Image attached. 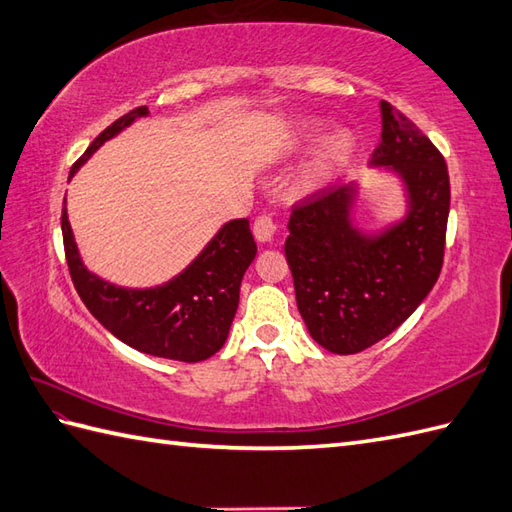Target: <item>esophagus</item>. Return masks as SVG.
I'll use <instances>...</instances> for the list:
<instances>
[{
  "instance_id": "1",
  "label": "esophagus",
  "mask_w": 512,
  "mask_h": 512,
  "mask_svg": "<svg viewBox=\"0 0 512 512\" xmlns=\"http://www.w3.org/2000/svg\"><path fill=\"white\" fill-rule=\"evenodd\" d=\"M253 233L259 242H270L277 233V224L272 220V216H268V213H261V216H257L253 222Z\"/></svg>"
}]
</instances>
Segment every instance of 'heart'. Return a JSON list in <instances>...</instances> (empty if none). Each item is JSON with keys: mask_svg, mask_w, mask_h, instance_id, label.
I'll use <instances>...</instances> for the list:
<instances>
[{"mask_svg": "<svg viewBox=\"0 0 512 512\" xmlns=\"http://www.w3.org/2000/svg\"><path fill=\"white\" fill-rule=\"evenodd\" d=\"M349 150V139L344 135L329 137L320 150L316 152L314 163H312V181L320 183L334 174V170L342 163L344 154Z\"/></svg>", "mask_w": 512, "mask_h": 512, "instance_id": "1", "label": "heart"}]
</instances>
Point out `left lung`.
Returning a JSON list of instances; mask_svg holds the SVG:
<instances>
[{
    "label": "left lung",
    "instance_id": "left-lung-1",
    "mask_svg": "<svg viewBox=\"0 0 512 512\" xmlns=\"http://www.w3.org/2000/svg\"><path fill=\"white\" fill-rule=\"evenodd\" d=\"M375 165L406 183L408 216L368 237L351 224L353 185L325 187L294 205L285 240L296 305L312 338L331 353H360L390 336L441 275L449 174L417 124L382 100Z\"/></svg>",
    "mask_w": 512,
    "mask_h": 512
}]
</instances>
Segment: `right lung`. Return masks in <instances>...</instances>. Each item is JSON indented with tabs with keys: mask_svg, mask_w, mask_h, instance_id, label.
Wrapping results in <instances>:
<instances>
[{
	"mask_svg": "<svg viewBox=\"0 0 512 512\" xmlns=\"http://www.w3.org/2000/svg\"><path fill=\"white\" fill-rule=\"evenodd\" d=\"M144 115H148V106H137L104 128L74 163L69 176H74L106 139ZM61 229L69 275L78 296L87 310L128 347L157 358L202 362L227 342L240 303L242 277L257 255L246 218L224 224L192 266L172 281L148 290L117 288L91 275L78 255L65 207Z\"/></svg>",
	"mask_w": 512,
	"mask_h": 512,
	"instance_id": "obj_1",
	"label": "right lung"
}]
</instances>
